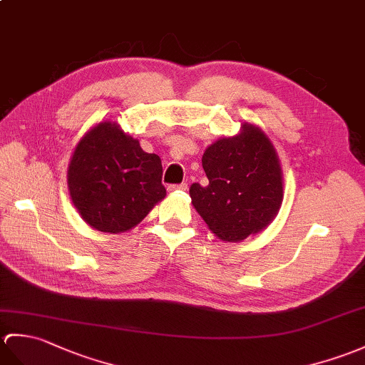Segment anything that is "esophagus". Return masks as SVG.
Listing matches in <instances>:
<instances>
[{"label": "esophagus", "mask_w": 365, "mask_h": 365, "mask_svg": "<svg viewBox=\"0 0 365 365\" xmlns=\"http://www.w3.org/2000/svg\"><path fill=\"white\" fill-rule=\"evenodd\" d=\"M186 188H188V185H186V183H177V185H169V186H168L169 191H177V190L185 191Z\"/></svg>", "instance_id": "34e87169"}]
</instances>
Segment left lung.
I'll return each instance as SVG.
<instances>
[{
    "mask_svg": "<svg viewBox=\"0 0 365 365\" xmlns=\"http://www.w3.org/2000/svg\"><path fill=\"white\" fill-rule=\"evenodd\" d=\"M202 166L208 185L192 183L194 208L217 238L242 241L266 228L283 200L282 168L261 129L244 124L240 135L207 148Z\"/></svg>",
    "mask_w": 365,
    "mask_h": 365,
    "instance_id": "8db88e82",
    "label": "left lung"
}]
</instances>
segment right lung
<instances>
[{"mask_svg": "<svg viewBox=\"0 0 365 365\" xmlns=\"http://www.w3.org/2000/svg\"><path fill=\"white\" fill-rule=\"evenodd\" d=\"M162 174L158 155L144 152L138 140L106 121L79 141L68 168V188L88 225L123 233L166 196Z\"/></svg>", "mask_w": 365, "mask_h": 365, "instance_id": "right-lung-1", "label": "right lung"}]
</instances>
